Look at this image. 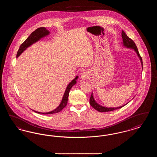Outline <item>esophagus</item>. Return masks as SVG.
I'll use <instances>...</instances> for the list:
<instances>
[{
  "label": "esophagus",
  "instance_id": "obj_1",
  "mask_svg": "<svg viewBox=\"0 0 157 157\" xmlns=\"http://www.w3.org/2000/svg\"><path fill=\"white\" fill-rule=\"evenodd\" d=\"M90 72L88 71H85L83 72V73L81 75V78L82 79H88V78L90 77Z\"/></svg>",
  "mask_w": 157,
  "mask_h": 157
}]
</instances>
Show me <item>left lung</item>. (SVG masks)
<instances>
[{
    "label": "left lung",
    "mask_w": 157,
    "mask_h": 157,
    "mask_svg": "<svg viewBox=\"0 0 157 157\" xmlns=\"http://www.w3.org/2000/svg\"><path fill=\"white\" fill-rule=\"evenodd\" d=\"M121 35H122V40H123L122 45H124V46L127 47V48H131V49H132L134 50L135 51V52L136 53L138 56L139 58L140 59L141 62V65H142V68H143L142 58H141V56H140V53H139L138 48H137L136 46L135 45L134 42L131 38H129V37L127 36V34L124 32V30L122 31ZM90 105L95 109L97 110L98 111H99V112H101L112 111H114V110H115V109H118L121 108H122L123 106H124L126 105H123V106H120V107H117V108H107V107L102 106H101V105H100L97 104V102L95 101L92 93L91 96H90ZM128 103H127V104H128Z\"/></svg>",
    "instance_id": "8db88e82"
}]
</instances>
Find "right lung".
I'll list each match as a JSON object with an SVG mask.
<instances>
[{"mask_svg": "<svg viewBox=\"0 0 157 157\" xmlns=\"http://www.w3.org/2000/svg\"><path fill=\"white\" fill-rule=\"evenodd\" d=\"M49 30H47L44 27H40L36 29L35 31H33L30 35L28 37L25 41L24 42L22 43L21 45L19 47V49L17 52L16 55V58L19 57L20 56V55L29 46H30V45L33 44L34 43L36 42L38 40H39L41 38L45 37L46 36L48 35L49 34ZM78 78V76H76L75 79L74 80H72L71 82H70L67 87V89L65 90V92L64 93V95L62 98V101L60 102L59 105L53 111H52L51 112H39L37 111H33L34 112H36L38 113H41V114H53V113H58L61 111L67 105V99H68V97H69V92L70 90L72 88V87L76 84V80Z\"/></svg>", "mask_w": 157, "mask_h": 157, "instance_id": "1", "label": "right lung"}]
</instances>
